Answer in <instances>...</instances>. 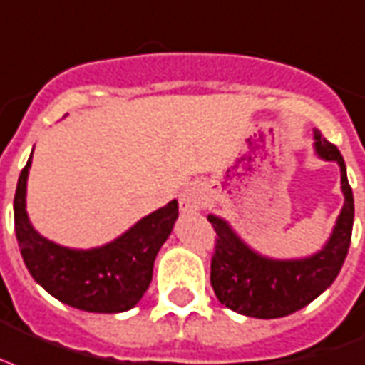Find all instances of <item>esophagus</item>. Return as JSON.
Instances as JSON below:
<instances>
[{"label":"esophagus","instance_id":"esophagus-1","mask_svg":"<svg viewBox=\"0 0 365 365\" xmlns=\"http://www.w3.org/2000/svg\"><path fill=\"white\" fill-rule=\"evenodd\" d=\"M202 205H205V197L199 187L185 189L180 197V208L183 212H197V210H201Z\"/></svg>","mask_w":365,"mask_h":365}]
</instances>
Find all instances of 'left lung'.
Here are the masks:
<instances>
[{
  "instance_id": "obj_1",
  "label": "left lung",
  "mask_w": 365,
  "mask_h": 365,
  "mask_svg": "<svg viewBox=\"0 0 365 365\" xmlns=\"http://www.w3.org/2000/svg\"><path fill=\"white\" fill-rule=\"evenodd\" d=\"M314 135L319 157L341 166L344 193V207L324 250L304 260H269L250 250L224 220L208 216L216 232L210 283L220 302L235 312L262 319L289 316L324 293L343 268L352 239L354 195L343 155L322 132Z\"/></svg>"
}]
</instances>
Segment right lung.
<instances>
[{"instance_id":"1","label":"right lung","mask_w":365,"mask_h":365,"mask_svg":"<svg viewBox=\"0 0 365 365\" xmlns=\"http://www.w3.org/2000/svg\"><path fill=\"white\" fill-rule=\"evenodd\" d=\"M22 168L15 193V233L28 272L47 293L86 312H126L138 304L153 277L158 249L178 218V201L168 202L113 243L72 250L51 243L30 226L24 208L28 168Z\"/></svg>"}]
</instances>
